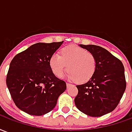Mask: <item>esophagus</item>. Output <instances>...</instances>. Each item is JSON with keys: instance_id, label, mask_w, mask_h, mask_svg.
Returning <instances> with one entry per match:
<instances>
[{"instance_id": "obj_1", "label": "esophagus", "mask_w": 132, "mask_h": 132, "mask_svg": "<svg viewBox=\"0 0 132 132\" xmlns=\"http://www.w3.org/2000/svg\"><path fill=\"white\" fill-rule=\"evenodd\" d=\"M66 86H67V87H69V86H71V83H66Z\"/></svg>"}]
</instances>
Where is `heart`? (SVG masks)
<instances>
[{
  "label": "heart",
  "mask_w": 132,
  "mask_h": 132,
  "mask_svg": "<svg viewBox=\"0 0 132 132\" xmlns=\"http://www.w3.org/2000/svg\"><path fill=\"white\" fill-rule=\"evenodd\" d=\"M49 65L56 76L61 77L67 69L69 79L83 83L88 81L94 74L96 59L93 53L85 49L70 45L61 49V56L58 54L52 55Z\"/></svg>",
  "instance_id": "1"
}]
</instances>
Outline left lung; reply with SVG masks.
I'll use <instances>...</instances> for the list:
<instances>
[{"label": "left lung", "mask_w": 132, "mask_h": 132, "mask_svg": "<svg viewBox=\"0 0 132 132\" xmlns=\"http://www.w3.org/2000/svg\"><path fill=\"white\" fill-rule=\"evenodd\" d=\"M79 46L95 55L96 69L87 83L76 86L75 105L88 116L101 117L116 108L125 93V68L121 61L101 46Z\"/></svg>", "instance_id": "1"}]
</instances>
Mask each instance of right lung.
<instances>
[{"label": "right lung", "instance_id": "obj_1", "mask_svg": "<svg viewBox=\"0 0 132 132\" xmlns=\"http://www.w3.org/2000/svg\"><path fill=\"white\" fill-rule=\"evenodd\" d=\"M63 42L35 44L11 61L6 84L20 110L41 116L55 108L66 84L53 73L49 60Z\"/></svg>", "mask_w": 132, "mask_h": 132}]
</instances>
